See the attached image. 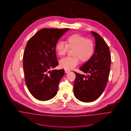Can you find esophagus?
I'll return each mask as SVG.
<instances>
[{
    "label": "esophagus",
    "mask_w": 131,
    "mask_h": 131,
    "mask_svg": "<svg viewBox=\"0 0 131 131\" xmlns=\"http://www.w3.org/2000/svg\"><path fill=\"white\" fill-rule=\"evenodd\" d=\"M64 71H65V72H66V73H69V72H70V70H67V69H65V70H64Z\"/></svg>",
    "instance_id": "1"
}]
</instances>
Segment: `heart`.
I'll use <instances>...</instances> for the list:
<instances>
[{
    "label": "heart",
    "mask_w": 131,
    "mask_h": 131,
    "mask_svg": "<svg viewBox=\"0 0 131 131\" xmlns=\"http://www.w3.org/2000/svg\"><path fill=\"white\" fill-rule=\"evenodd\" d=\"M66 42L60 41L56 43V52L59 56H64L69 48L73 49L72 53L73 57H67L60 60V66L62 68L73 69L79 63V59L85 62L93 55L95 45L91 39L75 34L67 38Z\"/></svg>",
    "instance_id": "obj_1"
}]
</instances>
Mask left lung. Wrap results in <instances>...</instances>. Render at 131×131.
<instances>
[{"label":"left lung","mask_w":131,"mask_h":131,"mask_svg":"<svg viewBox=\"0 0 131 131\" xmlns=\"http://www.w3.org/2000/svg\"><path fill=\"white\" fill-rule=\"evenodd\" d=\"M95 39V48L92 57L80 70L86 75L75 72V96L82 102L96 100L104 91L110 72L111 56L108 46L98 33L91 32Z\"/></svg>","instance_id":"left-lung-1"}]
</instances>
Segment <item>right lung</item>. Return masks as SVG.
Returning <instances> with one entry per match:
<instances>
[{
  "label": "right lung",
  "instance_id": "right-lung-1",
  "mask_svg": "<svg viewBox=\"0 0 131 131\" xmlns=\"http://www.w3.org/2000/svg\"><path fill=\"white\" fill-rule=\"evenodd\" d=\"M69 29L44 28L27 42L23 55L25 82L31 94L46 101L57 94L64 70H52L58 65L56 46L59 39Z\"/></svg>",
  "mask_w": 131,
  "mask_h": 131
}]
</instances>
